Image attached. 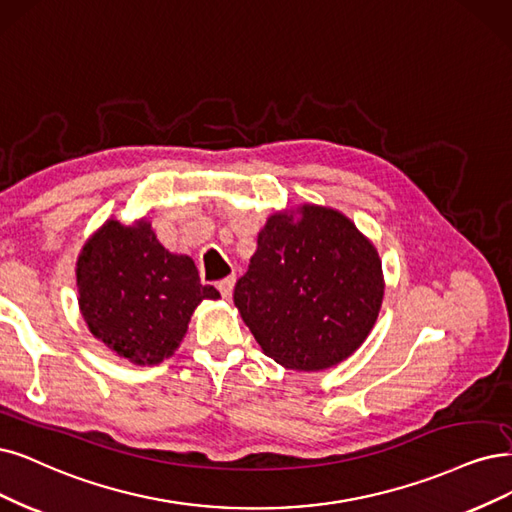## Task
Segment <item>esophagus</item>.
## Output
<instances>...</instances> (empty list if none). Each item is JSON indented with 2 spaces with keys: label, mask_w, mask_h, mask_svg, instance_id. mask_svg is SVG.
<instances>
[{
  "label": "esophagus",
  "mask_w": 512,
  "mask_h": 512,
  "mask_svg": "<svg viewBox=\"0 0 512 512\" xmlns=\"http://www.w3.org/2000/svg\"><path fill=\"white\" fill-rule=\"evenodd\" d=\"M234 285H236V276L232 274V276H227V278L219 280V282H217V289H219V293H221L225 299H230L232 293H234Z\"/></svg>",
  "instance_id": "obj_1"
}]
</instances>
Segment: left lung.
Masks as SVG:
<instances>
[{
    "instance_id": "8db88e82",
    "label": "left lung",
    "mask_w": 512,
    "mask_h": 512,
    "mask_svg": "<svg viewBox=\"0 0 512 512\" xmlns=\"http://www.w3.org/2000/svg\"><path fill=\"white\" fill-rule=\"evenodd\" d=\"M384 299L382 259L354 221L301 204L268 217L234 304L263 354L293 371H325L371 333Z\"/></svg>"
}]
</instances>
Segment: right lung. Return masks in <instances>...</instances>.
Here are the masks:
<instances>
[{
    "mask_svg": "<svg viewBox=\"0 0 512 512\" xmlns=\"http://www.w3.org/2000/svg\"><path fill=\"white\" fill-rule=\"evenodd\" d=\"M75 285L90 333L143 367L173 356L200 301L221 297L202 285L192 257L164 249L147 217L107 219L82 246Z\"/></svg>",
    "mask_w": 512,
    "mask_h": 512,
    "instance_id": "right-lung-1",
    "label": "right lung"
}]
</instances>
